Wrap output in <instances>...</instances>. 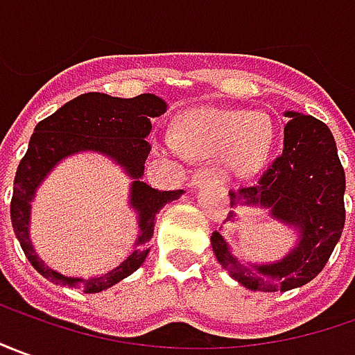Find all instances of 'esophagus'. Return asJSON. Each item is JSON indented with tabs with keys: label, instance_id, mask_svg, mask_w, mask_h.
Returning <instances> with one entry per match:
<instances>
[{
	"label": "esophagus",
	"instance_id": "1",
	"mask_svg": "<svg viewBox=\"0 0 355 355\" xmlns=\"http://www.w3.org/2000/svg\"><path fill=\"white\" fill-rule=\"evenodd\" d=\"M216 182V173L212 172V170H197V172L193 173L191 178V185L193 187H201L205 183H212Z\"/></svg>",
	"mask_w": 355,
	"mask_h": 355
}]
</instances>
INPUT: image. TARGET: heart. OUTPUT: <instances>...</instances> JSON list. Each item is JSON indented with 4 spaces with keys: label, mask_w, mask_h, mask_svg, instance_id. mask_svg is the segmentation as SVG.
Instances as JSON below:
<instances>
[{
    "label": "heart",
    "mask_w": 355,
    "mask_h": 355,
    "mask_svg": "<svg viewBox=\"0 0 355 355\" xmlns=\"http://www.w3.org/2000/svg\"><path fill=\"white\" fill-rule=\"evenodd\" d=\"M275 143V125L263 112L245 110H197L183 116L175 139L164 137L160 146L183 153L195 160L224 156L236 178L248 180L263 170Z\"/></svg>",
    "instance_id": "b5f03b06"
}]
</instances>
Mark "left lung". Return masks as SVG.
Returning <instances> with one entry per match:
<instances>
[{
  "label": "left lung",
  "instance_id": "obj_1",
  "mask_svg": "<svg viewBox=\"0 0 355 355\" xmlns=\"http://www.w3.org/2000/svg\"><path fill=\"white\" fill-rule=\"evenodd\" d=\"M282 154L259 182L230 191V205L266 209L275 220L295 230L297 243L280 261L243 265L228 241L212 232L210 243L222 268L253 292H288L311 282L338 243L346 220V175L331 129L317 117L286 112ZM226 220H236L230 212Z\"/></svg>",
  "mask_w": 355,
  "mask_h": 355
}]
</instances>
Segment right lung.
<instances>
[{
    "mask_svg": "<svg viewBox=\"0 0 355 355\" xmlns=\"http://www.w3.org/2000/svg\"><path fill=\"white\" fill-rule=\"evenodd\" d=\"M166 102L154 94H139L135 98H117L102 92H87L42 119L34 127L28 150L17 168L11 199V222L24 255L31 265L53 284L80 288L85 294H96L112 288L123 278L133 275L145 263L148 255V241L154 234L156 214L168 202L180 199L178 191H158L146 185L141 178L150 153L146 137L153 129L150 119L162 116ZM100 152L119 163L130 177L132 193L130 204L139 216V238L136 249L123 263L104 275L90 279L65 277L43 263L33 251L28 234L30 202L37 185L45 179L51 168L63 157L77 152Z\"/></svg>",
    "mask_w": 355,
    "mask_h": 355,
    "instance_id": "right-lung-1",
    "label": "right lung"
}]
</instances>
